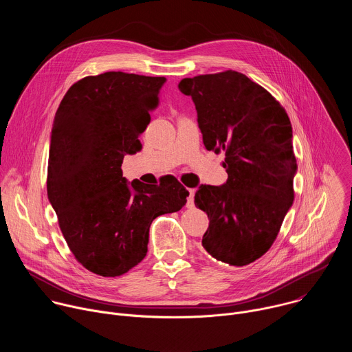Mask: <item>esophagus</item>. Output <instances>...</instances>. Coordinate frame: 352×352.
Instances as JSON below:
<instances>
[{
  "label": "esophagus",
  "mask_w": 352,
  "mask_h": 352,
  "mask_svg": "<svg viewBox=\"0 0 352 352\" xmlns=\"http://www.w3.org/2000/svg\"><path fill=\"white\" fill-rule=\"evenodd\" d=\"M193 196H195V189H188L186 208H193Z\"/></svg>",
  "instance_id": "obj_1"
}]
</instances>
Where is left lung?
Instances as JSON below:
<instances>
[{
    "label": "left lung",
    "instance_id": "1",
    "mask_svg": "<svg viewBox=\"0 0 352 352\" xmlns=\"http://www.w3.org/2000/svg\"><path fill=\"white\" fill-rule=\"evenodd\" d=\"M178 87L193 100L205 147L226 153L227 182L195 193L209 217L202 245L220 262L246 266L270 249L294 202L289 118L265 87L236 71L185 78Z\"/></svg>",
    "mask_w": 352,
    "mask_h": 352
}]
</instances>
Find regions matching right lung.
Returning a JSON list of instances; mask_svg holds the SVG:
<instances>
[{"label":"right lung","mask_w":352,"mask_h":352,"mask_svg":"<svg viewBox=\"0 0 352 352\" xmlns=\"http://www.w3.org/2000/svg\"><path fill=\"white\" fill-rule=\"evenodd\" d=\"M164 76L104 72L74 83L56 113L47 195L75 259L117 277L143 261L148 228L186 204L177 178L126 184L121 164L142 148L139 136L159 104Z\"/></svg>","instance_id":"add662e5"}]
</instances>
